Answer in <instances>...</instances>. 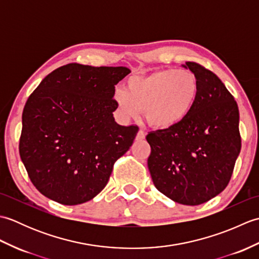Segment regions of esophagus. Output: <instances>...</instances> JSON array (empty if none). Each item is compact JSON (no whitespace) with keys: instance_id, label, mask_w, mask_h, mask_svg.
I'll return each mask as SVG.
<instances>
[{"instance_id":"1","label":"esophagus","mask_w":259,"mask_h":259,"mask_svg":"<svg viewBox=\"0 0 259 259\" xmlns=\"http://www.w3.org/2000/svg\"><path fill=\"white\" fill-rule=\"evenodd\" d=\"M145 139H146V135H145V133H144V131L139 130V131H138V134H137V136H136V140L142 141V140H145Z\"/></svg>"}]
</instances>
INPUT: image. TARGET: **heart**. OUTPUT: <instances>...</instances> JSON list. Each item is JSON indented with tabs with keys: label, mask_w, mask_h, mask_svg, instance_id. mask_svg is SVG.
I'll return each instance as SVG.
<instances>
[{
	"label": "heart",
	"mask_w": 259,
	"mask_h": 259,
	"mask_svg": "<svg viewBox=\"0 0 259 259\" xmlns=\"http://www.w3.org/2000/svg\"><path fill=\"white\" fill-rule=\"evenodd\" d=\"M198 96L199 83L194 73L166 69L128 79L125 90H115L113 99L124 118H138L145 109L149 125L170 130L189 117Z\"/></svg>",
	"instance_id": "b5f03b06"
}]
</instances>
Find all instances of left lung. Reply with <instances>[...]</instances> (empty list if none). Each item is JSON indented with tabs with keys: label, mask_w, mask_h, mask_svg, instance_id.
<instances>
[{
	"label": "left lung",
	"mask_w": 259,
	"mask_h": 259,
	"mask_svg": "<svg viewBox=\"0 0 259 259\" xmlns=\"http://www.w3.org/2000/svg\"><path fill=\"white\" fill-rule=\"evenodd\" d=\"M199 83L195 108L175 129L152 131L148 168L156 188L175 202L197 206L226 188L240 152L239 111L218 76L195 62L181 64Z\"/></svg>",
	"instance_id": "8db88e82"
}]
</instances>
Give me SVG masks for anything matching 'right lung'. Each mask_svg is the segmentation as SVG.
Returning a JSON list of instances; mask_svg holds the SVG:
<instances>
[{
  "label": "right lung",
  "instance_id": "obj_1",
  "mask_svg": "<svg viewBox=\"0 0 259 259\" xmlns=\"http://www.w3.org/2000/svg\"><path fill=\"white\" fill-rule=\"evenodd\" d=\"M129 73L124 67L70 63L48 74L27 99L20 157L43 196L73 206L107 186L139 130L113 118L114 85Z\"/></svg>",
  "mask_w": 259,
  "mask_h": 259
}]
</instances>
